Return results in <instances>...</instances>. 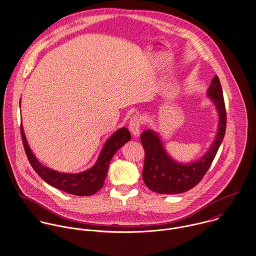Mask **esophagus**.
<instances>
[{"mask_svg":"<svg viewBox=\"0 0 256 256\" xmlns=\"http://www.w3.org/2000/svg\"><path fill=\"white\" fill-rule=\"evenodd\" d=\"M140 118L138 116H134L130 120V130L134 136H138L140 132Z\"/></svg>","mask_w":256,"mask_h":256,"instance_id":"34e87169","label":"esophagus"}]
</instances>
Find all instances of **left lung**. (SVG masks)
Here are the masks:
<instances>
[{
	"mask_svg": "<svg viewBox=\"0 0 256 256\" xmlns=\"http://www.w3.org/2000/svg\"><path fill=\"white\" fill-rule=\"evenodd\" d=\"M219 114V126L209 150L196 162L182 164L172 159L166 152L159 134L151 130L140 136L144 152L142 178L145 184L160 194H178L194 188L210 168L226 132L227 114L219 78L215 76L207 90Z\"/></svg>",
	"mask_w": 256,
	"mask_h": 256,
	"instance_id": "left-lung-1",
	"label": "left lung"
}]
</instances>
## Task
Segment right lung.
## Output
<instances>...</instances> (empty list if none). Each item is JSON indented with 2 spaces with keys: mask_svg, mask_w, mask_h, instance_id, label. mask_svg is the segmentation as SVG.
Returning a JSON list of instances; mask_svg holds the SVG:
<instances>
[{
  "mask_svg": "<svg viewBox=\"0 0 256 256\" xmlns=\"http://www.w3.org/2000/svg\"><path fill=\"white\" fill-rule=\"evenodd\" d=\"M20 134L29 163L34 170L50 186L70 194L80 196H92L103 186L109 163L114 153L124 144L130 142L132 138L128 128H122L118 130L104 144L98 160L92 168L78 174H64L43 166L32 153L26 138L22 126H20Z\"/></svg>",
  "mask_w": 256,
  "mask_h": 256,
  "instance_id": "obj_1",
  "label": "right lung"
}]
</instances>
